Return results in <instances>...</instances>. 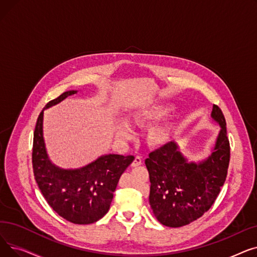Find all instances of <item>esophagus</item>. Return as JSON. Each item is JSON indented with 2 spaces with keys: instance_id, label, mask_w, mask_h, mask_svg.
Returning <instances> with one entry per match:
<instances>
[{
  "instance_id": "1",
  "label": "esophagus",
  "mask_w": 257,
  "mask_h": 257,
  "mask_svg": "<svg viewBox=\"0 0 257 257\" xmlns=\"http://www.w3.org/2000/svg\"><path fill=\"white\" fill-rule=\"evenodd\" d=\"M142 164H143V158L141 156H136V158H134L132 163V167H139Z\"/></svg>"
}]
</instances>
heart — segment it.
I'll return each instance as SVG.
<instances>
[{
	"label": "heart",
	"instance_id": "b5f03b06",
	"mask_svg": "<svg viewBox=\"0 0 257 257\" xmlns=\"http://www.w3.org/2000/svg\"><path fill=\"white\" fill-rule=\"evenodd\" d=\"M171 108L165 106H153L148 107L145 109H142L138 113L134 114L133 121L137 125H144L147 121H153L160 119L171 112ZM116 137L123 141H131L137 136V131L134 126L131 124V121L127 118H120L117 120L115 126ZM171 136V130L168 127L159 126L156 127L151 133V140L155 145H163L168 142Z\"/></svg>",
	"mask_w": 257,
	"mask_h": 257
}]
</instances>
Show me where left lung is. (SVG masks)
Listing matches in <instances>:
<instances>
[{
  "mask_svg": "<svg viewBox=\"0 0 257 257\" xmlns=\"http://www.w3.org/2000/svg\"><path fill=\"white\" fill-rule=\"evenodd\" d=\"M210 116L221 129L204 159L190 161L176 142H170L145 160L151 182V209L165 226L181 227L202 217L226 180L230 159L226 120L217 105L212 106Z\"/></svg>",
  "mask_w": 257,
  "mask_h": 257,
  "instance_id": "8db88e82",
  "label": "left lung"
}]
</instances>
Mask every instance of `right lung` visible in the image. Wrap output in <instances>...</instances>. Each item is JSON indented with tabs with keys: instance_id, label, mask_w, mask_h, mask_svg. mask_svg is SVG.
Returning a JSON list of instances; mask_svg holds the SVG:
<instances>
[{
	"instance_id": "add662e5",
	"label": "right lung",
	"mask_w": 257,
	"mask_h": 257,
	"mask_svg": "<svg viewBox=\"0 0 257 257\" xmlns=\"http://www.w3.org/2000/svg\"><path fill=\"white\" fill-rule=\"evenodd\" d=\"M77 91L63 92L40 112L34 131L32 164L37 185L53 210L66 221L85 225L107 213L119 177L134 156L105 154L78 169H62L52 163L44 139V111Z\"/></svg>"
}]
</instances>
